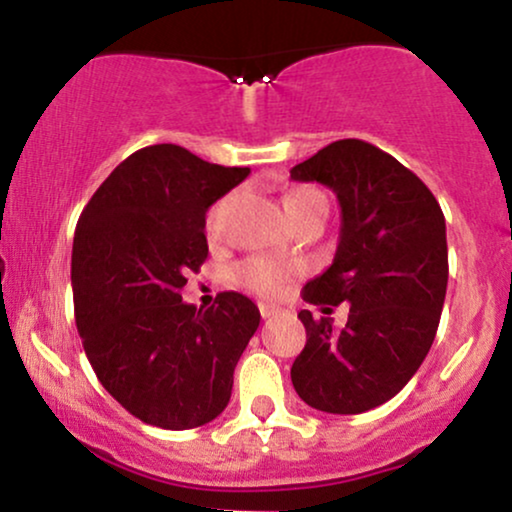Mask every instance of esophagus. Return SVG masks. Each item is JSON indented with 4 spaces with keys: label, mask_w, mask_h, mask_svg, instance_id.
Instances as JSON below:
<instances>
[{
    "label": "esophagus",
    "mask_w": 512,
    "mask_h": 512,
    "mask_svg": "<svg viewBox=\"0 0 512 512\" xmlns=\"http://www.w3.org/2000/svg\"><path fill=\"white\" fill-rule=\"evenodd\" d=\"M260 313H262L264 320H269V317H274L276 313H279V310L272 308V305H260Z\"/></svg>",
    "instance_id": "obj_1"
}]
</instances>
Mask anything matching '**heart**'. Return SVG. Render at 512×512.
Segmentation results:
<instances>
[{
  "instance_id": "b5f03b06",
  "label": "heart",
  "mask_w": 512,
  "mask_h": 512,
  "mask_svg": "<svg viewBox=\"0 0 512 512\" xmlns=\"http://www.w3.org/2000/svg\"><path fill=\"white\" fill-rule=\"evenodd\" d=\"M315 197H322L317 190H310V187H296V190H291L289 195L284 197V207L286 211H296L301 204L310 202V199ZM226 209H228V197L219 199V202H214L207 211V219H204V231H207V236L211 240H216L221 236L223 231V216H226ZM293 274V267L289 264H281L276 260H269V257H250V260L240 262L236 267V281L240 286H245V289L255 291V293H262V296H272V293H279L284 289V284L289 281V276Z\"/></svg>"
}]
</instances>
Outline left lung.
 Returning a JSON list of instances; mask_svg holds the SVG:
<instances>
[{"label": "left lung", "mask_w": 512, "mask_h": 512, "mask_svg": "<svg viewBox=\"0 0 512 512\" xmlns=\"http://www.w3.org/2000/svg\"><path fill=\"white\" fill-rule=\"evenodd\" d=\"M337 195L342 231L334 262L303 289V301L349 303L342 330L310 310L305 346L293 361L298 397L327 414H361L409 383L436 339L445 289L448 240L433 192L397 158L361 139H339L291 168Z\"/></svg>", "instance_id": "obj_1"}]
</instances>
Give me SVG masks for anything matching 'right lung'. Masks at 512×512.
I'll return each mask as SVG.
<instances>
[{
    "mask_svg": "<svg viewBox=\"0 0 512 512\" xmlns=\"http://www.w3.org/2000/svg\"><path fill=\"white\" fill-rule=\"evenodd\" d=\"M250 168L175 144L134 151L88 199L74 231V315L98 380L144 424L185 431L226 409L233 370L260 327L248 296L182 303L209 255L204 216Z\"/></svg>",
    "mask_w": 512,
    "mask_h": 512,
    "instance_id": "add662e5",
    "label": "right lung"
}]
</instances>
